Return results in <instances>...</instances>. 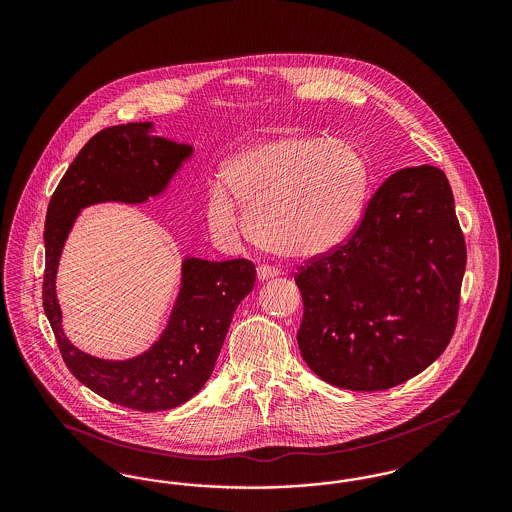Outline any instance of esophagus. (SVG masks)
Returning <instances> with one entry per match:
<instances>
[{
    "label": "esophagus",
    "instance_id": "34e87169",
    "mask_svg": "<svg viewBox=\"0 0 512 512\" xmlns=\"http://www.w3.org/2000/svg\"><path fill=\"white\" fill-rule=\"evenodd\" d=\"M278 274H280V270L276 267H270V265H259V267H257L259 280H268V278H274V276H278Z\"/></svg>",
    "mask_w": 512,
    "mask_h": 512
}]
</instances>
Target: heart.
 <instances>
[{"label": "heart", "mask_w": 512, "mask_h": 512, "mask_svg": "<svg viewBox=\"0 0 512 512\" xmlns=\"http://www.w3.org/2000/svg\"><path fill=\"white\" fill-rule=\"evenodd\" d=\"M222 182L227 192L213 188L207 199L213 232L244 234L234 198L249 211L263 244L309 259L334 251L357 228L370 192V163L347 140L290 136L245 147L224 165Z\"/></svg>", "instance_id": "obj_1"}]
</instances>
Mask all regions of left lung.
Wrapping results in <instances>:
<instances>
[{"label":"left lung","mask_w":512,"mask_h":512,"mask_svg":"<svg viewBox=\"0 0 512 512\" xmlns=\"http://www.w3.org/2000/svg\"><path fill=\"white\" fill-rule=\"evenodd\" d=\"M466 244L445 172H393L353 234L293 274L303 297L297 343L324 382L390 390L432 365L453 338Z\"/></svg>","instance_id":"1"}]
</instances>
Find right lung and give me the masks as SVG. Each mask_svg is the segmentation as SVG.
I'll return each instance as SVG.
<instances>
[{"label": "right lung", "mask_w": 512, "mask_h": 512, "mask_svg": "<svg viewBox=\"0 0 512 512\" xmlns=\"http://www.w3.org/2000/svg\"><path fill=\"white\" fill-rule=\"evenodd\" d=\"M151 122H128L98 132L80 149L51 195L46 215L42 299L61 357L74 378L103 399L140 413L169 411L209 380L236 307L255 286L247 259H186L169 324L151 349L130 361H103L76 349L61 328L55 274L63 244L80 209L101 201L142 203L161 194L192 147L147 136Z\"/></svg>", "instance_id": "right-lung-1"}]
</instances>
